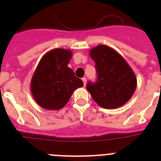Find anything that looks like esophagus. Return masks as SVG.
I'll return each mask as SVG.
<instances>
[{"instance_id":"34e87169","label":"esophagus","mask_w":161,"mask_h":161,"mask_svg":"<svg viewBox=\"0 0 161 161\" xmlns=\"http://www.w3.org/2000/svg\"><path fill=\"white\" fill-rule=\"evenodd\" d=\"M82 81H83V83H84V86H86V79L85 77L84 78H82Z\"/></svg>"}]
</instances>
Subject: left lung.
Returning a JSON list of instances; mask_svg holds the SVG:
<instances>
[{"label":"left lung","instance_id":"left-lung-1","mask_svg":"<svg viewBox=\"0 0 161 161\" xmlns=\"http://www.w3.org/2000/svg\"><path fill=\"white\" fill-rule=\"evenodd\" d=\"M95 61L97 81L89 82L86 90L94 101L103 108L114 109L125 104L136 91L137 79L131 68L121 54L106 45L90 50Z\"/></svg>","mask_w":161,"mask_h":161}]
</instances>
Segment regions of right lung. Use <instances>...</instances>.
<instances>
[{"label":"right lung","mask_w":161,"mask_h":161,"mask_svg":"<svg viewBox=\"0 0 161 161\" xmlns=\"http://www.w3.org/2000/svg\"><path fill=\"white\" fill-rule=\"evenodd\" d=\"M72 57L70 50L55 48L45 53L32 75L30 90L41 108L58 110L64 108L73 92L83 86V82L68 67Z\"/></svg>","instance_id":"obj_1"}]
</instances>
